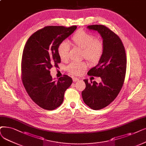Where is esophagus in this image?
Masks as SVG:
<instances>
[{
  "instance_id": "34e87169",
  "label": "esophagus",
  "mask_w": 146,
  "mask_h": 146,
  "mask_svg": "<svg viewBox=\"0 0 146 146\" xmlns=\"http://www.w3.org/2000/svg\"><path fill=\"white\" fill-rule=\"evenodd\" d=\"M72 80H73V81H74V82H75V81H78V80H79V78L74 77V78H72Z\"/></svg>"
}]
</instances>
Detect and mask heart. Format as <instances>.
Instances as JSON below:
<instances>
[{
  "label": "heart",
  "instance_id": "b5f03b06",
  "mask_svg": "<svg viewBox=\"0 0 146 146\" xmlns=\"http://www.w3.org/2000/svg\"><path fill=\"white\" fill-rule=\"evenodd\" d=\"M72 44L83 50V56L92 64L97 63L103 54L104 45L101 39L95 38L94 35L84 31H78L72 37ZM70 46L65 40L57 48V53L62 60H66L69 56ZM87 68L84 62H72L67 66L68 71L72 75L83 74Z\"/></svg>",
  "mask_w": 146,
  "mask_h": 146
}]
</instances>
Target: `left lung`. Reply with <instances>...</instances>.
I'll return each mask as SVG.
<instances>
[{"label": "left lung", "instance_id": "1", "mask_svg": "<svg viewBox=\"0 0 146 146\" xmlns=\"http://www.w3.org/2000/svg\"><path fill=\"white\" fill-rule=\"evenodd\" d=\"M90 30L101 35L104 45L103 54L98 65L91 68L87 74L100 77L102 81L88 82L84 80L86 88L82 92L84 103L90 108L97 110L108 106L117 96L123 86L126 71L125 47L120 38L103 25L87 26Z\"/></svg>", "mask_w": 146, "mask_h": 146}]
</instances>
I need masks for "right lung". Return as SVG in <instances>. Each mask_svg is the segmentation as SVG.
<instances>
[{"label": "right lung", "instance_id": "obj_1", "mask_svg": "<svg viewBox=\"0 0 146 146\" xmlns=\"http://www.w3.org/2000/svg\"><path fill=\"white\" fill-rule=\"evenodd\" d=\"M76 29V26H46L32 35L26 43L21 60L23 84L32 101L43 109L59 107L72 83L67 75L54 80L50 70L60 63L58 46Z\"/></svg>", "mask_w": 146, "mask_h": 146}]
</instances>
